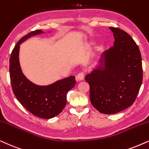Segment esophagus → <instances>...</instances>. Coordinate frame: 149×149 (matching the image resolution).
<instances>
[{
  "label": "esophagus",
  "mask_w": 149,
  "mask_h": 149,
  "mask_svg": "<svg viewBox=\"0 0 149 149\" xmlns=\"http://www.w3.org/2000/svg\"><path fill=\"white\" fill-rule=\"evenodd\" d=\"M84 72H80L79 73H78L76 77V80L77 81H82L84 79Z\"/></svg>",
  "instance_id": "esophagus-1"
}]
</instances>
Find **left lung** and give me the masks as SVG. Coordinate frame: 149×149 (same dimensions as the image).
Returning a JSON list of instances; mask_svg holds the SVG:
<instances>
[{
    "instance_id": "obj_1",
    "label": "left lung",
    "mask_w": 149,
    "mask_h": 149,
    "mask_svg": "<svg viewBox=\"0 0 149 149\" xmlns=\"http://www.w3.org/2000/svg\"><path fill=\"white\" fill-rule=\"evenodd\" d=\"M113 47L102 53L98 67L85 77L90 100L99 112L115 114L131 106L142 82V57L131 36L110 27Z\"/></svg>"
}]
</instances>
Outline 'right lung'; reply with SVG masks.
Wrapping results in <instances>:
<instances>
[{
	"label": "right lung",
	"mask_w": 149,
	"mask_h": 149,
	"mask_svg": "<svg viewBox=\"0 0 149 149\" xmlns=\"http://www.w3.org/2000/svg\"><path fill=\"white\" fill-rule=\"evenodd\" d=\"M38 29L17 42L9 59V76L15 96L28 111L44 119L60 114L67 104V93L76 84L75 76L61 79L47 86L37 85L24 76L19 62L20 45L29 38L42 33Z\"/></svg>",
	"instance_id": "obj_1"
}]
</instances>
